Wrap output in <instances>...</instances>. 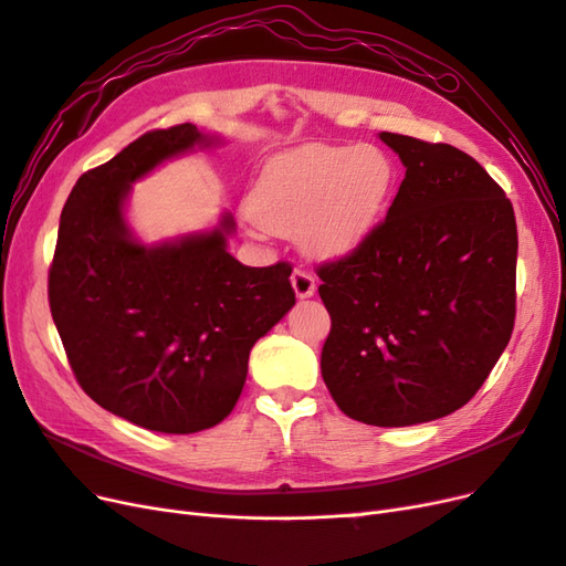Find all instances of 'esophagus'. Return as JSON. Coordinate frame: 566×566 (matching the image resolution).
Returning <instances> with one entry per match:
<instances>
[{"mask_svg":"<svg viewBox=\"0 0 566 566\" xmlns=\"http://www.w3.org/2000/svg\"><path fill=\"white\" fill-rule=\"evenodd\" d=\"M290 281H293V290H295V295L300 300H306V297H312L316 293V281H314L310 271L295 269L293 276H290Z\"/></svg>","mask_w":566,"mask_h":566,"instance_id":"1","label":"esophagus"}]
</instances>
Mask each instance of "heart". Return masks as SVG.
<instances>
[{"label":"heart","mask_w":566,"mask_h":566,"mask_svg":"<svg viewBox=\"0 0 566 566\" xmlns=\"http://www.w3.org/2000/svg\"><path fill=\"white\" fill-rule=\"evenodd\" d=\"M394 165L378 146H304L273 158L256 177L248 210L262 229L297 235L316 256H345L378 224Z\"/></svg>","instance_id":"heart-1"}]
</instances>
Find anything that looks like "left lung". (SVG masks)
Instances as JSON below:
<instances>
[{"instance_id":"obj_1","label":"left lung","mask_w":566,"mask_h":566,"mask_svg":"<svg viewBox=\"0 0 566 566\" xmlns=\"http://www.w3.org/2000/svg\"><path fill=\"white\" fill-rule=\"evenodd\" d=\"M406 167L385 221L318 266L323 382L345 416L430 422L465 406L515 325L517 224L486 169L449 144L380 132Z\"/></svg>"}]
</instances>
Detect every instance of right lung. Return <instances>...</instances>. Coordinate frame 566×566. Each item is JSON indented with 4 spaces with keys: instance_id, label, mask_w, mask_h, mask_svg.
I'll return each mask as SVG.
<instances>
[{
    "instance_id": "obj_1",
    "label": "right lung",
    "mask_w": 566,
    "mask_h": 566,
    "mask_svg": "<svg viewBox=\"0 0 566 566\" xmlns=\"http://www.w3.org/2000/svg\"><path fill=\"white\" fill-rule=\"evenodd\" d=\"M219 144L186 123L148 132L84 172L65 200L49 306L80 387L111 413L165 434L224 420L248 358L295 304L290 264L243 266L219 227L146 245L127 224L132 184L165 160Z\"/></svg>"
}]
</instances>
